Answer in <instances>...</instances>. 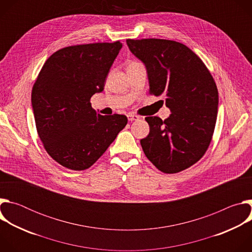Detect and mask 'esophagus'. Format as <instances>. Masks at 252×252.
I'll return each mask as SVG.
<instances>
[{
    "mask_svg": "<svg viewBox=\"0 0 252 252\" xmlns=\"http://www.w3.org/2000/svg\"><path fill=\"white\" fill-rule=\"evenodd\" d=\"M127 119H128V121H129V122H133V121H137V120L139 119V117H138V116H136V115L128 114V115H127Z\"/></svg>",
    "mask_w": 252,
    "mask_h": 252,
    "instance_id": "obj_1",
    "label": "esophagus"
}]
</instances>
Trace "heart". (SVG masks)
<instances>
[{"label": "heart", "mask_w": 252, "mask_h": 252, "mask_svg": "<svg viewBox=\"0 0 252 252\" xmlns=\"http://www.w3.org/2000/svg\"><path fill=\"white\" fill-rule=\"evenodd\" d=\"M137 64H140L138 62H135V61H131V62H129V63H128V65H127V67H129V66H133V65H137Z\"/></svg>", "instance_id": "heart-1"}]
</instances>
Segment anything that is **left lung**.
Returning a JSON list of instances; mask_svg holds the SVG:
<instances>
[{
  "mask_svg": "<svg viewBox=\"0 0 252 252\" xmlns=\"http://www.w3.org/2000/svg\"><path fill=\"white\" fill-rule=\"evenodd\" d=\"M126 44L146 64L150 94L163 95L171 112L164 121L146 118L150 133L140 139L142 151L164 173L185 170L209 147L218 117L217 84L201 59L182 43L127 39Z\"/></svg>",
  "mask_w": 252,
  "mask_h": 252,
  "instance_id": "left-lung-1",
  "label": "left lung"
}]
</instances>
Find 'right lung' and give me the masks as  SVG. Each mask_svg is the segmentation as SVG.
<instances>
[{
  "mask_svg": "<svg viewBox=\"0 0 252 252\" xmlns=\"http://www.w3.org/2000/svg\"><path fill=\"white\" fill-rule=\"evenodd\" d=\"M122 47L117 41L63 48L46 61L32 86L38 134L51 158L68 169L91 167L127 124L124 115L97 114L90 102L103 90Z\"/></svg>",
  "mask_w": 252,
  "mask_h": 252,
  "instance_id": "right-lung-1",
  "label": "right lung"
}]
</instances>
